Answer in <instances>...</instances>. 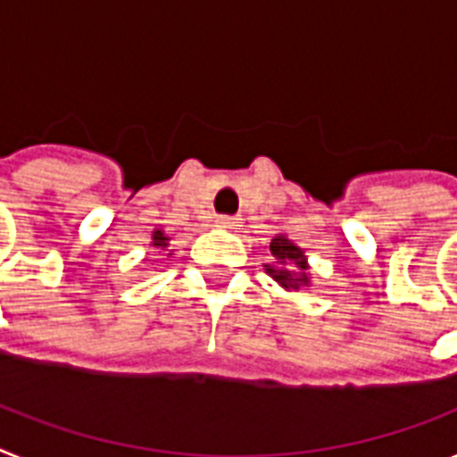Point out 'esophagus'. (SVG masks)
<instances>
[{
  "label": "esophagus",
  "instance_id": "1",
  "mask_svg": "<svg viewBox=\"0 0 457 457\" xmlns=\"http://www.w3.org/2000/svg\"><path fill=\"white\" fill-rule=\"evenodd\" d=\"M216 228L220 229H237L239 228V222H237V218H229V216H222L216 220Z\"/></svg>",
  "mask_w": 457,
  "mask_h": 457
}]
</instances>
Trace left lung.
Listing matches in <instances>:
<instances>
[{
    "instance_id": "1",
    "label": "left lung",
    "mask_w": 457,
    "mask_h": 457,
    "mask_svg": "<svg viewBox=\"0 0 457 457\" xmlns=\"http://www.w3.org/2000/svg\"><path fill=\"white\" fill-rule=\"evenodd\" d=\"M270 253H272V262H265L262 267L281 288L298 291V288L312 287L305 251L298 244H293V239H288L287 235H277L270 241Z\"/></svg>"
}]
</instances>
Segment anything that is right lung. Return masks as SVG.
Here are the masks:
<instances>
[{"label": "right lung", "instance_id": "obj_1", "mask_svg": "<svg viewBox=\"0 0 457 457\" xmlns=\"http://www.w3.org/2000/svg\"><path fill=\"white\" fill-rule=\"evenodd\" d=\"M169 241H170V237L166 235L164 229H162V228L152 229L150 248H157V251H169ZM166 255H173V253H166Z\"/></svg>", "mask_w": 457, "mask_h": 457}]
</instances>
